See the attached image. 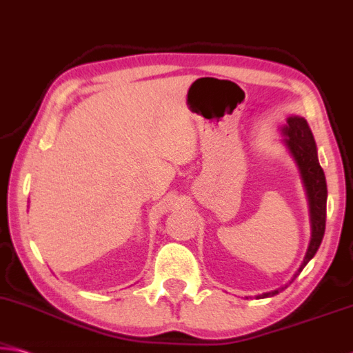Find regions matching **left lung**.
Wrapping results in <instances>:
<instances>
[{
	"mask_svg": "<svg viewBox=\"0 0 353 353\" xmlns=\"http://www.w3.org/2000/svg\"><path fill=\"white\" fill-rule=\"evenodd\" d=\"M283 135V144L288 148L289 154L292 155L295 163L299 166L301 182H303L307 205H310V221H311V239L310 245H307L306 254L303 257L299 270L294 273L290 278L289 284L294 281L295 278L300 275L305 265L310 262L314 254L317 253L321 242L323 239V232H325V216H327V181L323 170L319 163L317 157V148L314 137L305 117L289 114L286 117V124L281 127ZM288 284L283 288H278L270 292H264L257 295L256 299H267L273 297L286 289Z\"/></svg>",
	"mask_w": 353,
	"mask_h": 353,
	"instance_id": "1",
	"label": "left lung"
}]
</instances>
